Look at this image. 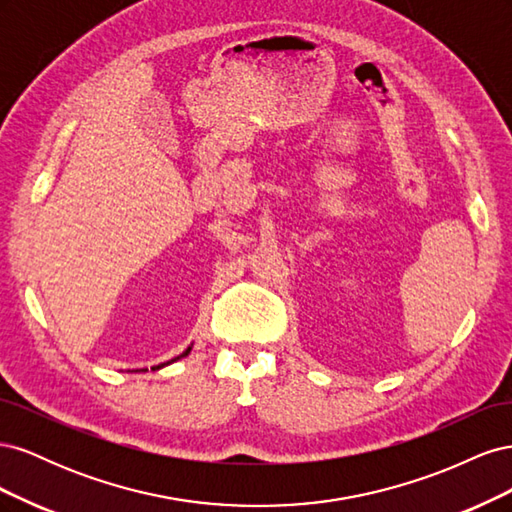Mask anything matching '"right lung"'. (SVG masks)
<instances>
[{"label":"right lung","mask_w":512,"mask_h":512,"mask_svg":"<svg viewBox=\"0 0 512 512\" xmlns=\"http://www.w3.org/2000/svg\"><path fill=\"white\" fill-rule=\"evenodd\" d=\"M190 350H192V348H188V350H185V352H183L181 356H188V354H190ZM181 356H177V359H181ZM173 361H175V359H173ZM158 367H160V365H158Z\"/></svg>","instance_id":"add662e5"}]
</instances>
